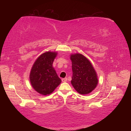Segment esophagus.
Wrapping results in <instances>:
<instances>
[{"instance_id": "esophagus-1", "label": "esophagus", "mask_w": 131, "mask_h": 131, "mask_svg": "<svg viewBox=\"0 0 131 131\" xmlns=\"http://www.w3.org/2000/svg\"><path fill=\"white\" fill-rule=\"evenodd\" d=\"M68 81V79L67 78H64L62 79V82H66Z\"/></svg>"}]
</instances>
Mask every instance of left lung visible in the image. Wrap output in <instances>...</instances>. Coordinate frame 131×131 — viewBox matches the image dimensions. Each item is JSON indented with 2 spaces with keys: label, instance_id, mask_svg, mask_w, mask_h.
Wrapping results in <instances>:
<instances>
[{
  "label": "left lung",
  "instance_id": "1",
  "mask_svg": "<svg viewBox=\"0 0 131 131\" xmlns=\"http://www.w3.org/2000/svg\"><path fill=\"white\" fill-rule=\"evenodd\" d=\"M73 76L71 83L77 92L90 94L96 87L98 79L92 63L83 55L76 53L70 55Z\"/></svg>",
  "mask_w": 131,
  "mask_h": 131
}]
</instances>
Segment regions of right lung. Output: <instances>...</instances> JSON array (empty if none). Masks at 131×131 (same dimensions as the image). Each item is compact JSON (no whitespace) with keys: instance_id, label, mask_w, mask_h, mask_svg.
<instances>
[{"instance_id":"obj_1","label":"right lung","mask_w":131,"mask_h":131,"mask_svg":"<svg viewBox=\"0 0 131 131\" xmlns=\"http://www.w3.org/2000/svg\"><path fill=\"white\" fill-rule=\"evenodd\" d=\"M57 52L47 51L37 58L31 69L29 79L34 89L40 94L50 95L61 83L52 63Z\"/></svg>"}]
</instances>
